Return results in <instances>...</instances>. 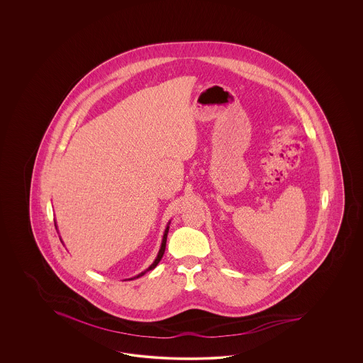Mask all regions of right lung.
Instances as JSON below:
<instances>
[{
  "mask_svg": "<svg viewBox=\"0 0 363 363\" xmlns=\"http://www.w3.org/2000/svg\"><path fill=\"white\" fill-rule=\"evenodd\" d=\"M55 229H57V223H55ZM169 225H170V222L167 223V226H166L165 231H164V237H162V242H161V247H160V252L157 254V257H155V259H154L153 264H150L146 270H143V273H140L138 275H135V277H133L130 279H134V278H138V277H143L146 272H149V270H153L154 267L157 266V264H160V261L162 259V257H164V253H165L166 249V240H167V233H169Z\"/></svg>",
  "mask_w": 363,
  "mask_h": 363,
  "instance_id": "add662e5",
  "label": "right lung"
}]
</instances>
